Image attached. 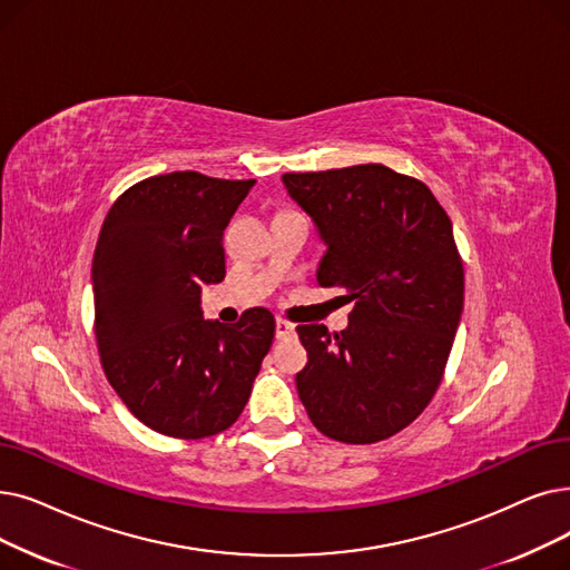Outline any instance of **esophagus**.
Returning <instances> with one entry per match:
<instances>
[{
	"label": "esophagus",
	"instance_id": "obj_1",
	"mask_svg": "<svg viewBox=\"0 0 570 570\" xmlns=\"http://www.w3.org/2000/svg\"><path fill=\"white\" fill-rule=\"evenodd\" d=\"M293 331H295V326L291 324V321H286V318H277V340H286V337H291V335H293Z\"/></svg>",
	"mask_w": 570,
	"mask_h": 570
}]
</instances>
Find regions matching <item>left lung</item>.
<instances>
[{
  "instance_id": "left-lung-1",
  "label": "left lung",
  "mask_w": 570,
  "mask_h": 570,
  "mask_svg": "<svg viewBox=\"0 0 570 570\" xmlns=\"http://www.w3.org/2000/svg\"><path fill=\"white\" fill-rule=\"evenodd\" d=\"M284 184L328 252L316 279L354 303L350 326L301 324L295 375L312 424L346 444L407 429L435 395L463 312V261L431 188L370 163L286 171Z\"/></svg>"
}]
</instances>
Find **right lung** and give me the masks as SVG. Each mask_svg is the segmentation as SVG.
<instances>
[{
	"label": "right lung",
	"mask_w": 570,
	"mask_h": 570,
	"mask_svg": "<svg viewBox=\"0 0 570 570\" xmlns=\"http://www.w3.org/2000/svg\"><path fill=\"white\" fill-rule=\"evenodd\" d=\"M254 179L148 177L111 205L92 256L105 375L144 426L200 440L230 429L275 340V316L205 321L200 288L226 277L224 230Z\"/></svg>",
	"instance_id": "obj_1"
}]
</instances>
